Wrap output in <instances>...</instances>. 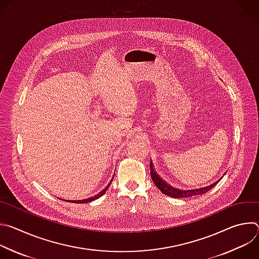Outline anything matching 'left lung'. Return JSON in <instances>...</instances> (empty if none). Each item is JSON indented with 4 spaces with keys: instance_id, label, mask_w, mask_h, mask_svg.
Returning a JSON list of instances; mask_svg holds the SVG:
<instances>
[{
    "instance_id": "left-lung-1",
    "label": "left lung",
    "mask_w": 259,
    "mask_h": 259,
    "mask_svg": "<svg viewBox=\"0 0 259 259\" xmlns=\"http://www.w3.org/2000/svg\"><path fill=\"white\" fill-rule=\"evenodd\" d=\"M150 168H151V176H152V179H153L154 183L156 184V187L163 194H165L166 196H169V197H172V198H175V199H181V198H188V197L203 195V194L207 193L208 191H210L212 188H214L216 184L218 183V181H220V179H221V178H219L217 181H215L214 183H212V184H210V186L205 187V188H201V189H197V190L181 191V190H178V189H175V188H172L171 186H169V184L166 181H164L157 174V172L154 169V165H153L152 161H151V164H150Z\"/></svg>"
}]
</instances>
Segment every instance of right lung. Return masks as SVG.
Here are the masks:
<instances>
[{"mask_svg": "<svg viewBox=\"0 0 259 259\" xmlns=\"http://www.w3.org/2000/svg\"><path fill=\"white\" fill-rule=\"evenodd\" d=\"M113 178H114V176H113ZM113 178H112V180L109 181V183L107 184V186H106L100 193H98L97 195H95V196H93V197H90V198H88V199H85V200H75V201H68V202H70V203H77V204H84V203H89V202H92V201H94V200L100 198V197L107 191L108 187L110 186V183H112V181H113ZM64 201H66V200H64Z\"/></svg>", "mask_w": 259, "mask_h": 259, "instance_id": "add662e5", "label": "right lung"}]
</instances>
